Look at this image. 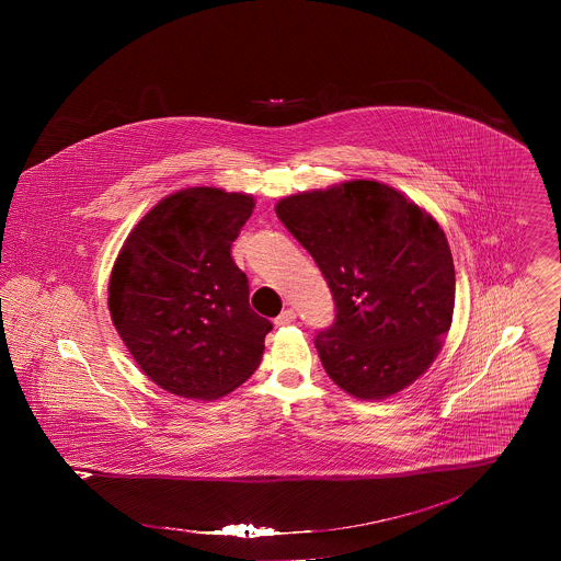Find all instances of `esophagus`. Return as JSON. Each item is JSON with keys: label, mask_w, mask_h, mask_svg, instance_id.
I'll return each instance as SVG.
<instances>
[{"label": "esophagus", "mask_w": 561, "mask_h": 561, "mask_svg": "<svg viewBox=\"0 0 561 561\" xmlns=\"http://www.w3.org/2000/svg\"><path fill=\"white\" fill-rule=\"evenodd\" d=\"M294 321H296L294 309H286V311H282V313L275 318V325H290Z\"/></svg>", "instance_id": "34e87169"}]
</instances>
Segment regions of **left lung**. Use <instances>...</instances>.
<instances>
[{
    "instance_id": "obj_1",
    "label": "left lung",
    "mask_w": 561,
    "mask_h": 561,
    "mask_svg": "<svg viewBox=\"0 0 561 561\" xmlns=\"http://www.w3.org/2000/svg\"><path fill=\"white\" fill-rule=\"evenodd\" d=\"M275 213L334 296L336 320L316 336L328 376L357 400H385L427 373L453 325L456 290L437 220L378 181L302 191Z\"/></svg>"
}]
</instances>
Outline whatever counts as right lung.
<instances>
[{"label": "right lung", "mask_w": 561, "mask_h": 561, "mask_svg": "<svg viewBox=\"0 0 561 561\" xmlns=\"http://www.w3.org/2000/svg\"><path fill=\"white\" fill-rule=\"evenodd\" d=\"M248 193L181 188L145 214L108 277L111 321L138 368L168 393L216 400L259 368L271 321L250 307L231 245Z\"/></svg>", "instance_id": "1"}]
</instances>
